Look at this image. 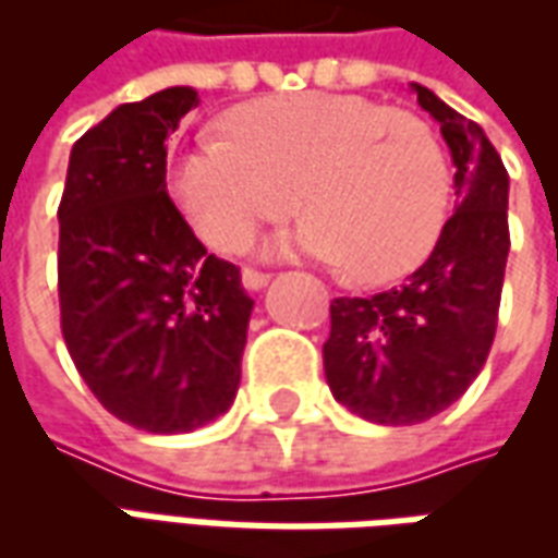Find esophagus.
<instances>
[{
    "label": "esophagus",
    "mask_w": 558,
    "mask_h": 558,
    "mask_svg": "<svg viewBox=\"0 0 558 558\" xmlns=\"http://www.w3.org/2000/svg\"><path fill=\"white\" fill-rule=\"evenodd\" d=\"M268 280H271V275H266V271H259V268H251V266H244L242 268V283H244V290H263L266 287Z\"/></svg>",
    "instance_id": "esophagus-1"
}]
</instances>
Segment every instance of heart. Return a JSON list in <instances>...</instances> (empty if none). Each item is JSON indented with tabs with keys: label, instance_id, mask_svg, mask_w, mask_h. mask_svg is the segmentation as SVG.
<instances>
[{
	"label": "heart",
	"instance_id": "heart-1",
	"mask_svg": "<svg viewBox=\"0 0 558 558\" xmlns=\"http://www.w3.org/2000/svg\"><path fill=\"white\" fill-rule=\"evenodd\" d=\"M223 137L172 160L170 191L196 235L242 251L299 206L302 227L275 247L350 266L359 283L407 278L433 254L454 179L424 119L347 92H292L244 104Z\"/></svg>",
	"mask_w": 558,
	"mask_h": 558
}]
</instances>
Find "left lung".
<instances>
[{
    "label": "left lung",
    "mask_w": 558,
    "mask_h": 558,
    "mask_svg": "<svg viewBox=\"0 0 558 558\" xmlns=\"http://www.w3.org/2000/svg\"><path fill=\"white\" fill-rule=\"evenodd\" d=\"M454 160L457 208L403 287L331 302L323 364L331 395L359 418L403 427L448 410L481 374L508 263V170L487 134L412 83Z\"/></svg>",
    "instance_id": "obj_1"
}]
</instances>
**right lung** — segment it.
<instances>
[{"instance_id": "1", "label": "right lung", "mask_w": 558, "mask_h": 558, "mask_svg": "<svg viewBox=\"0 0 558 558\" xmlns=\"http://www.w3.org/2000/svg\"><path fill=\"white\" fill-rule=\"evenodd\" d=\"M191 86L122 104L71 148L59 203L62 338L107 412L187 433L230 410L254 311L167 194V137Z\"/></svg>"}]
</instances>
